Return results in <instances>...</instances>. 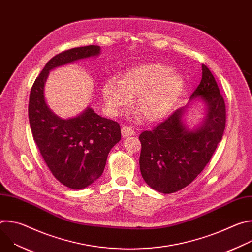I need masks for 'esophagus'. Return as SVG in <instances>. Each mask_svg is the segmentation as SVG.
Returning <instances> with one entry per match:
<instances>
[{"instance_id": "esophagus-1", "label": "esophagus", "mask_w": 252, "mask_h": 252, "mask_svg": "<svg viewBox=\"0 0 252 252\" xmlns=\"http://www.w3.org/2000/svg\"><path fill=\"white\" fill-rule=\"evenodd\" d=\"M122 134H123V136L126 137V136L134 135L135 132H134V130H133L131 127H128V126H125L122 127Z\"/></svg>"}]
</instances>
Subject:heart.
<instances>
[{"label":"heart","instance_id":"heart-1","mask_svg":"<svg viewBox=\"0 0 252 252\" xmlns=\"http://www.w3.org/2000/svg\"><path fill=\"white\" fill-rule=\"evenodd\" d=\"M161 63H147L130 67L123 80L111 78L101 88L106 109L113 116L136 97V106L150 122L163 118L173 106L184 89L181 76Z\"/></svg>","mask_w":252,"mask_h":252}]
</instances>
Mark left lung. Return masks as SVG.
Segmentation results:
<instances>
[{"label":"left lung","instance_id":"left-lung-1","mask_svg":"<svg viewBox=\"0 0 252 252\" xmlns=\"http://www.w3.org/2000/svg\"><path fill=\"white\" fill-rule=\"evenodd\" d=\"M202 79L190 96L206 107L202 124L189 129L184 124L188 106L139 135L140 173L145 182L161 193L188 187L203 170L222 138L226 122L225 102L209 68L202 64Z\"/></svg>","mask_w":252,"mask_h":252}]
</instances>
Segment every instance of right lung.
<instances>
[{"label": "right lung", "instance_id": "1", "mask_svg": "<svg viewBox=\"0 0 252 252\" xmlns=\"http://www.w3.org/2000/svg\"><path fill=\"white\" fill-rule=\"evenodd\" d=\"M99 53L100 48L92 45L56 55L35 79L30 94L29 122L33 140L54 176L71 189H83L102 174L107 155L121 140V126L90 106L75 118L61 119L46 102L45 83L51 69Z\"/></svg>", "mask_w": 252, "mask_h": 252}]
</instances>
